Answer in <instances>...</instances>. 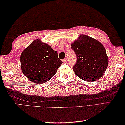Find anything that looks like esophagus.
<instances>
[{
	"instance_id": "1",
	"label": "esophagus",
	"mask_w": 125,
	"mask_h": 125,
	"mask_svg": "<svg viewBox=\"0 0 125 125\" xmlns=\"http://www.w3.org/2000/svg\"><path fill=\"white\" fill-rule=\"evenodd\" d=\"M62 61L63 62H67V57H65V58H64V59H63L62 60Z\"/></svg>"
}]
</instances>
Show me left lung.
Segmentation results:
<instances>
[{"instance_id": "left-lung-1", "label": "left lung", "mask_w": 125, "mask_h": 125, "mask_svg": "<svg viewBox=\"0 0 125 125\" xmlns=\"http://www.w3.org/2000/svg\"><path fill=\"white\" fill-rule=\"evenodd\" d=\"M77 60L73 70L81 79L93 82L100 78L107 69L108 60L106 50L98 41L81 35L71 44Z\"/></svg>"}]
</instances>
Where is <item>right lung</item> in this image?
Instances as JSON below:
<instances>
[{"mask_svg":"<svg viewBox=\"0 0 125 125\" xmlns=\"http://www.w3.org/2000/svg\"><path fill=\"white\" fill-rule=\"evenodd\" d=\"M20 62L22 72L29 80L42 84L55 75L62 61L56 51L37 39L22 52Z\"/></svg>","mask_w":125,"mask_h":125,"instance_id":"add662e5","label":"right lung"}]
</instances>
